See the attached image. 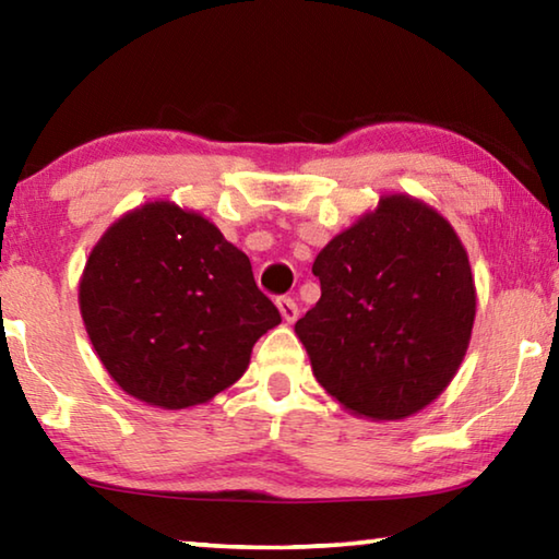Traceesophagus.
Wrapping results in <instances>:
<instances>
[{
    "label": "esophagus",
    "mask_w": 559,
    "mask_h": 559,
    "mask_svg": "<svg viewBox=\"0 0 559 559\" xmlns=\"http://www.w3.org/2000/svg\"><path fill=\"white\" fill-rule=\"evenodd\" d=\"M276 306H278V313H281V318L286 320V323H296L298 320V306H296V300L293 298H278L276 300Z\"/></svg>",
    "instance_id": "obj_1"
}]
</instances>
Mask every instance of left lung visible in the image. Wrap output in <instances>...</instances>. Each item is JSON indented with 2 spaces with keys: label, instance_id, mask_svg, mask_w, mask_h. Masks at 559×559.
Segmentation results:
<instances>
[{
  "label": "left lung",
  "instance_id": "8db88e82",
  "mask_svg": "<svg viewBox=\"0 0 559 559\" xmlns=\"http://www.w3.org/2000/svg\"><path fill=\"white\" fill-rule=\"evenodd\" d=\"M320 300L296 323L320 386L345 412L406 419L466 357L476 283L459 234L406 192L380 197L313 263Z\"/></svg>",
  "mask_w": 559,
  "mask_h": 559
}]
</instances>
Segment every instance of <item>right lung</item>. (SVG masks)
<instances>
[{
	"label": "right lung",
	"instance_id": "obj_1",
	"mask_svg": "<svg viewBox=\"0 0 559 559\" xmlns=\"http://www.w3.org/2000/svg\"><path fill=\"white\" fill-rule=\"evenodd\" d=\"M79 308L112 382L169 412L239 382L257 340L281 323L249 257L204 214L169 200L140 204L103 231Z\"/></svg>",
	"mask_w": 559,
	"mask_h": 559
}]
</instances>
